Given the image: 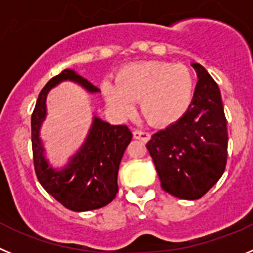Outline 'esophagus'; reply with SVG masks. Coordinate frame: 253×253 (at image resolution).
Returning a JSON list of instances; mask_svg holds the SVG:
<instances>
[{
    "label": "esophagus",
    "mask_w": 253,
    "mask_h": 253,
    "mask_svg": "<svg viewBox=\"0 0 253 253\" xmlns=\"http://www.w3.org/2000/svg\"><path fill=\"white\" fill-rule=\"evenodd\" d=\"M133 137H135L136 140L147 141L150 140V133H147V132L145 131H141V129H135V131H133Z\"/></svg>",
    "instance_id": "esophagus-1"
}]
</instances>
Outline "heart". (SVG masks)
Returning a JSON list of instances; mask_svg holds the SVG:
<instances>
[{
	"instance_id": "obj_1",
	"label": "heart",
	"mask_w": 253,
	"mask_h": 253,
	"mask_svg": "<svg viewBox=\"0 0 253 253\" xmlns=\"http://www.w3.org/2000/svg\"><path fill=\"white\" fill-rule=\"evenodd\" d=\"M195 81L183 64L143 60L125 65L116 82L106 81L107 102L122 115H129L138 99L141 115L149 124L166 126L179 121L194 97Z\"/></svg>"
}]
</instances>
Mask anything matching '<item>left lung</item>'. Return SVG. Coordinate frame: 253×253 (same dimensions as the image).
<instances>
[{"mask_svg": "<svg viewBox=\"0 0 253 253\" xmlns=\"http://www.w3.org/2000/svg\"><path fill=\"white\" fill-rule=\"evenodd\" d=\"M198 83L185 115L152 135L146 147L161 188L186 200L203 197L224 172L228 133L220 92L214 79L198 63Z\"/></svg>", "mask_w": 253, "mask_h": 253, "instance_id": "obj_1", "label": "left lung"}]
</instances>
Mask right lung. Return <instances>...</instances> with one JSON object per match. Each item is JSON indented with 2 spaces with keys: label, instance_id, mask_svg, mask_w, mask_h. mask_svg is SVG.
<instances>
[{
  "label": "right lung",
  "instance_id": "add662e5",
  "mask_svg": "<svg viewBox=\"0 0 253 253\" xmlns=\"http://www.w3.org/2000/svg\"><path fill=\"white\" fill-rule=\"evenodd\" d=\"M64 81L74 82L89 94L99 89L81 77L76 70L65 69L50 79L42 89L31 116V142L34 166L42 188L65 208L85 211L107 206L118 192L117 175L125 150L132 133L126 125H111L97 116L88 135L67 165L56 169L49 164L40 137V128L46 118L47 93Z\"/></svg>",
  "mask_w": 253,
  "mask_h": 253
}]
</instances>
